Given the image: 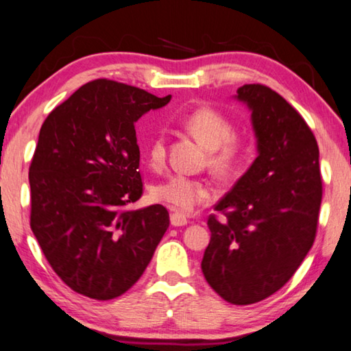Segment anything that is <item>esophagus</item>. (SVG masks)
Wrapping results in <instances>:
<instances>
[{
  "label": "esophagus",
  "mask_w": 351,
  "mask_h": 351,
  "mask_svg": "<svg viewBox=\"0 0 351 351\" xmlns=\"http://www.w3.org/2000/svg\"><path fill=\"white\" fill-rule=\"evenodd\" d=\"M170 223H171V226H186L189 223V219L186 215H182V213L173 212L170 215Z\"/></svg>",
  "instance_id": "34e87169"
}]
</instances>
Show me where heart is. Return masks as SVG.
Segmentation results:
<instances>
[{
    "label": "heart",
    "instance_id": "heart-1",
    "mask_svg": "<svg viewBox=\"0 0 351 351\" xmlns=\"http://www.w3.org/2000/svg\"><path fill=\"white\" fill-rule=\"evenodd\" d=\"M181 125L193 134L201 144L209 148V164L219 173H228L241 162L246 153V139L234 132L230 119L212 106H198L180 119ZM167 145L162 130H158L147 148V158L152 167H161L165 162ZM153 198L178 212H192L215 197L213 189L206 181L176 173L154 184Z\"/></svg>",
    "mask_w": 351,
    "mask_h": 351
}]
</instances>
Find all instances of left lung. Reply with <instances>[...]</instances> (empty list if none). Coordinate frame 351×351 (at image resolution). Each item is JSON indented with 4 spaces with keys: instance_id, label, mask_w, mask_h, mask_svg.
Returning <instances> with one entry per match:
<instances>
[{
    "instance_id": "8db88e82",
    "label": "left lung",
    "mask_w": 351,
    "mask_h": 351,
    "mask_svg": "<svg viewBox=\"0 0 351 351\" xmlns=\"http://www.w3.org/2000/svg\"><path fill=\"white\" fill-rule=\"evenodd\" d=\"M252 111L258 156L207 219L210 243L201 269L218 295L251 305L280 289L316 239L322 178L319 147L299 111L252 83L235 96Z\"/></svg>"
}]
</instances>
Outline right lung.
I'll return each instance as SVG.
<instances>
[{
    "label": "right lung",
    "instance_id": "1",
    "mask_svg": "<svg viewBox=\"0 0 351 351\" xmlns=\"http://www.w3.org/2000/svg\"><path fill=\"white\" fill-rule=\"evenodd\" d=\"M171 96L97 79L56 106L40 130L29 184L31 229L56 274L96 300L122 295L144 274L170 224L141 197L134 122Z\"/></svg>",
    "mask_w": 351,
    "mask_h": 351
}]
</instances>
